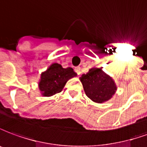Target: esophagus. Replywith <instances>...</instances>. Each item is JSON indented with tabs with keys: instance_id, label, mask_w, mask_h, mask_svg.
Returning a JSON list of instances; mask_svg holds the SVG:
<instances>
[{
	"instance_id": "1",
	"label": "esophagus",
	"mask_w": 147,
	"mask_h": 147,
	"mask_svg": "<svg viewBox=\"0 0 147 147\" xmlns=\"http://www.w3.org/2000/svg\"><path fill=\"white\" fill-rule=\"evenodd\" d=\"M74 70H75V72L78 74V75L81 74V67H76V68L74 69Z\"/></svg>"
}]
</instances>
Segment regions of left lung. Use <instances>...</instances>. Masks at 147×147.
I'll list each match as a JSON object with an SVG mask.
<instances>
[{
	"mask_svg": "<svg viewBox=\"0 0 147 147\" xmlns=\"http://www.w3.org/2000/svg\"><path fill=\"white\" fill-rule=\"evenodd\" d=\"M80 79L86 96L96 103L110 100L117 89L113 79L100 68L90 69Z\"/></svg>",
	"mask_w": 147,
	"mask_h": 147,
	"instance_id": "obj_1",
	"label": "left lung"
}]
</instances>
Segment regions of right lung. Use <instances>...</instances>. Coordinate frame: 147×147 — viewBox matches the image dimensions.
<instances>
[{
    "instance_id": "1",
    "label": "right lung",
    "mask_w": 147,
    "mask_h": 147,
    "mask_svg": "<svg viewBox=\"0 0 147 147\" xmlns=\"http://www.w3.org/2000/svg\"><path fill=\"white\" fill-rule=\"evenodd\" d=\"M77 74L70 67L62 68L59 63H53L42 73L38 88L44 96H51L62 91L69 79L76 77Z\"/></svg>"
}]
</instances>
